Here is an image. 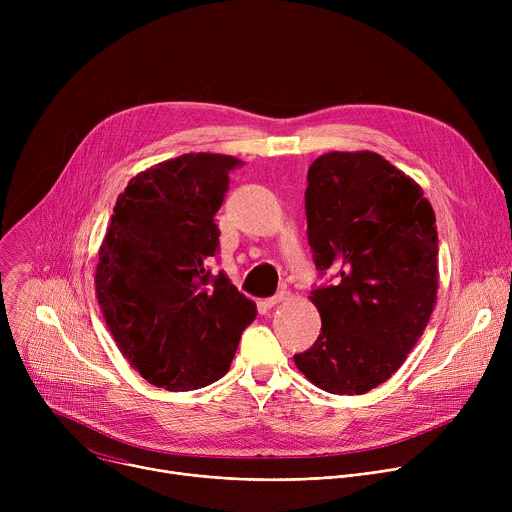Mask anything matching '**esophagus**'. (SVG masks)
Returning a JSON list of instances; mask_svg holds the SVG:
<instances>
[{
  "label": "esophagus",
  "instance_id": "34e87169",
  "mask_svg": "<svg viewBox=\"0 0 512 512\" xmlns=\"http://www.w3.org/2000/svg\"><path fill=\"white\" fill-rule=\"evenodd\" d=\"M289 298V291H279V294L277 296H273V298H267V300H263L261 302V306L263 308H273V306H277V304H281V302H285Z\"/></svg>",
  "mask_w": 512,
  "mask_h": 512
}]
</instances>
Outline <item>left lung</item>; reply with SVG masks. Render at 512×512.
Listing matches in <instances>:
<instances>
[{
	"mask_svg": "<svg viewBox=\"0 0 512 512\" xmlns=\"http://www.w3.org/2000/svg\"><path fill=\"white\" fill-rule=\"evenodd\" d=\"M308 241L338 283L312 291L322 318L296 367L332 395H362L399 371L437 300L435 212L421 186L375 152H328L306 188Z\"/></svg>",
	"mask_w": 512,
	"mask_h": 512,
	"instance_id": "left-lung-1",
	"label": "left lung"
}]
</instances>
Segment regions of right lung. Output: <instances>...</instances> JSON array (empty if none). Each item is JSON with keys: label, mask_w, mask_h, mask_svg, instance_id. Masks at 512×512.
<instances>
[{"label": "right lung", "mask_w": 512, "mask_h": 512, "mask_svg": "<svg viewBox=\"0 0 512 512\" xmlns=\"http://www.w3.org/2000/svg\"><path fill=\"white\" fill-rule=\"evenodd\" d=\"M241 164L184 154L129 180L99 247L97 300L121 354L145 381L192 391L227 375L257 306L210 275L214 214Z\"/></svg>", "instance_id": "add662e5"}]
</instances>
